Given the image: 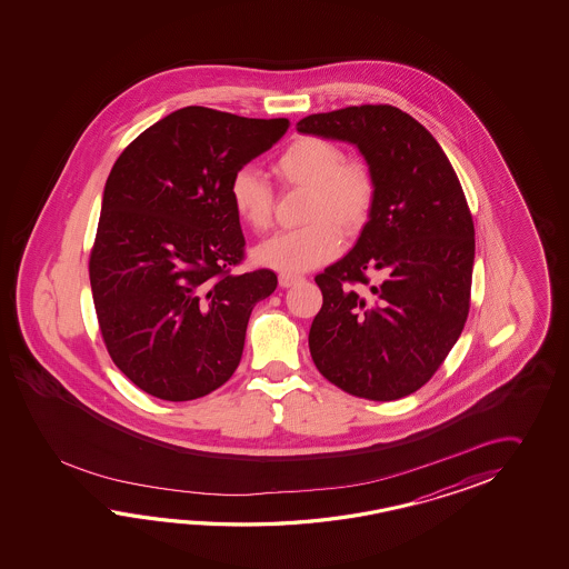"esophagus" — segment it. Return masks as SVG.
I'll return each mask as SVG.
<instances>
[{
  "mask_svg": "<svg viewBox=\"0 0 569 569\" xmlns=\"http://www.w3.org/2000/svg\"><path fill=\"white\" fill-rule=\"evenodd\" d=\"M302 277L299 274H280L279 284L282 289H290L292 284H297V282H301Z\"/></svg>",
  "mask_w": 569,
  "mask_h": 569,
  "instance_id": "34e87169",
  "label": "esophagus"
}]
</instances>
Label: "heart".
<instances>
[{
    "mask_svg": "<svg viewBox=\"0 0 569 569\" xmlns=\"http://www.w3.org/2000/svg\"><path fill=\"white\" fill-rule=\"evenodd\" d=\"M274 174L290 187L309 189L305 221L299 230L280 231L254 250L260 267L299 274L338 256L343 236L363 230L376 203V179L362 160H343L338 146L321 138L290 142L272 162ZM236 218L250 230H268L274 193L252 167L236 170L228 187Z\"/></svg>",
    "mask_w": 569,
    "mask_h": 569,
    "instance_id": "obj_1",
    "label": "heart"
}]
</instances>
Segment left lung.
Instances as JSON below:
<instances>
[{
    "mask_svg": "<svg viewBox=\"0 0 569 569\" xmlns=\"http://www.w3.org/2000/svg\"><path fill=\"white\" fill-rule=\"evenodd\" d=\"M297 132L356 146L376 179L358 242L315 277L311 358L353 397L402 399L436 375L470 311L476 243L460 181L436 138L392 106L313 113Z\"/></svg>",
    "mask_w": 569,
    "mask_h": 569,
    "instance_id": "obj_1",
    "label": "left lung"
}]
</instances>
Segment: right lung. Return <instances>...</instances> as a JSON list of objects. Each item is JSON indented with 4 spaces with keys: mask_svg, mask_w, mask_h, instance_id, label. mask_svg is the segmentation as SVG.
I'll list each match as a JSON object with an SVG mask.
<instances>
[{
    "mask_svg": "<svg viewBox=\"0 0 569 569\" xmlns=\"http://www.w3.org/2000/svg\"><path fill=\"white\" fill-rule=\"evenodd\" d=\"M289 126L189 106L109 172L89 279L111 360L148 395L206 397L242 360L252 309L279 280L267 268L231 274L246 242L228 187Z\"/></svg>",
    "mask_w": 569,
    "mask_h": 569,
    "instance_id": "1",
    "label": "right lung"
}]
</instances>
